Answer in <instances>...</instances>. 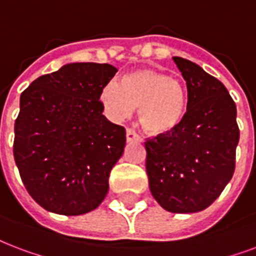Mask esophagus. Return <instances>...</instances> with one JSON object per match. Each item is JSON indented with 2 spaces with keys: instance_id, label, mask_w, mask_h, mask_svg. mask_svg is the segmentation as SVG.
I'll list each match as a JSON object with an SVG mask.
<instances>
[{
  "instance_id": "esophagus-1",
  "label": "esophagus",
  "mask_w": 256,
  "mask_h": 256,
  "mask_svg": "<svg viewBox=\"0 0 256 256\" xmlns=\"http://www.w3.org/2000/svg\"><path fill=\"white\" fill-rule=\"evenodd\" d=\"M126 140H128V142H140L142 140L141 136H140V134L136 132V130H132V128H128L126 130Z\"/></svg>"
}]
</instances>
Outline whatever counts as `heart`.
Masks as SVG:
<instances>
[{
	"mask_svg": "<svg viewBox=\"0 0 256 256\" xmlns=\"http://www.w3.org/2000/svg\"><path fill=\"white\" fill-rule=\"evenodd\" d=\"M104 111L111 120H122L140 107L141 124L153 134L174 132L188 110V90L184 82L149 68H141L120 80L107 82L100 92Z\"/></svg>",
	"mask_w": 256,
	"mask_h": 256,
	"instance_id": "1",
	"label": "heart"
}]
</instances>
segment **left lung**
Segmentation results:
<instances>
[{"label":"left lung","instance_id":"left-lung-1","mask_svg":"<svg viewBox=\"0 0 256 256\" xmlns=\"http://www.w3.org/2000/svg\"><path fill=\"white\" fill-rule=\"evenodd\" d=\"M173 60L186 82L188 110L174 132L146 140V173L164 210L192 214L210 206L234 176L236 104L226 86L200 66Z\"/></svg>","mask_w":256,"mask_h":256}]
</instances>
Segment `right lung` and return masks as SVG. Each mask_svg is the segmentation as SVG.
I'll return each instance as SVG.
<instances>
[{
    "label": "right lung",
    "instance_id": "add662e5",
    "mask_svg": "<svg viewBox=\"0 0 256 256\" xmlns=\"http://www.w3.org/2000/svg\"><path fill=\"white\" fill-rule=\"evenodd\" d=\"M116 72L110 64H66L21 94L13 156L24 186L44 210L78 216L106 198L126 145L124 128L102 114L100 92Z\"/></svg>",
    "mask_w": 256,
    "mask_h": 256
}]
</instances>
